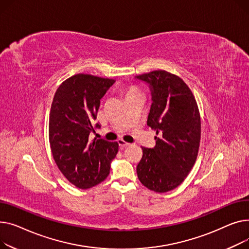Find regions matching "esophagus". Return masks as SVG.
<instances>
[{
    "label": "esophagus",
    "instance_id": "esophagus-1",
    "mask_svg": "<svg viewBox=\"0 0 249 249\" xmlns=\"http://www.w3.org/2000/svg\"><path fill=\"white\" fill-rule=\"evenodd\" d=\"M118 142H119V145L121 148H124V147H127V145H129L130 143H128V142H124V140H119L118 141Z\"/></svg>",
    "mask_w": 249,
    "mask_h": 249
}]
</instances>
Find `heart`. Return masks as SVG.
<instances>
[{"label": "heart", "instance_id": "1", "mask_svg": "<svg viewBox=\"0 0 249 249\" xmlns=\"http://www.w3.org/2000/svg\"><path fill=\"white\" fill-rule=\"evenodd\" d=\"M136 93H140V92H139V90L136 89V87H134V86L127 87L126 90H125V96L131 95V94H136Z\"/></svg>", "mask_w": 249, "mask_h": 249}]
</instances>
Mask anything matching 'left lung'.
<instances>
[{
	"label": "left lung",
	"mask_w": 249,
	"mask_h": 249,
	"mask_svg": "<svg viewBox=\"0 0 249 249\" xmlns=\"http://www.w3.org/2000/svg\"><path fill=\"white\" fill-rule=\"evenodd\" d=\"M147 82L153 104L147 124L156 130V145L142 148L138 178L152 191L165 193L178 187L193 168L201 139L196 99L179 76L155 70L137 76Z\"/></svg>",
	"instance_id": "left-lung-1"
}]
</instances>
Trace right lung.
<instances>
[{
	"label": "right lung",
	"mask_w": 249,
	"mask_h": 249,
	"mask_svg": "<svg viewBox=\"0 0 249 249\" xmlns=\"http://www.w3.org/2000/svg\"><path fill=\"white\" fill-rule=\"evenodd\" d=\"M114 79L75 74L55 92L49 115V142L55 163L64 177L79 189L105 181L110 162L119 151L118 142L90 141L99 124H94L104 97Z\"/></svg>",
	"instance_id": "right-lung-1"
}]
</instances>
